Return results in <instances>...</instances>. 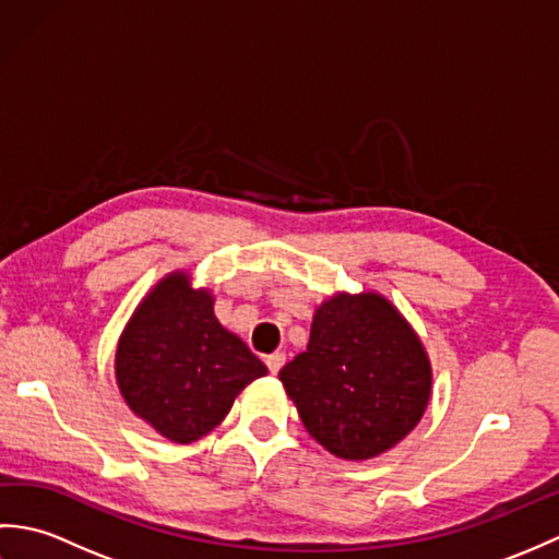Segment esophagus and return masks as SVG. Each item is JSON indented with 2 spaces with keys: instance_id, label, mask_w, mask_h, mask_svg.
I'll return each instance as SVG.
<instances>
[{
  "instance_id": "1",
  "label": "esophagus",
  "mask_w": 559,
  "mask_h": 559,
  "mask_svg": "<svg viewBox=\"0 0 559 559\" xmlns=\"http://www.w3.org/2000/svg\"><path fill=\"white\" fill-rule=\"evenodd\" d=\"M286 365V353H271V355H266V367H269V372L271 374H278V370L281 367Z\"/></svg>"
}]
</instances>
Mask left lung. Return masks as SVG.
<instances>
[{
	"label": "left lung",
	"instance_id": "obj_1",
	"mask_svg": "<svg viewBox=\"0 0 559 559\" xmlns=\"http://www.w3.org/2000/svg\"><path fill=\"white\" fill-rule=\"evenodd\" d=\"M278 379L319 444L338 459L365 461L420 423L432 367L386 298L338 293L317 307L307 350Z\"/></svg>",
	"mask_w": 559,
	"mask_h": 559
}]
</instances>
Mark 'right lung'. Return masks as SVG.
Wrapping results in <instances>:
<instances>
[{
  "instance_id": "right-lung-1",
  "label": "right lung",
  "mask_w": 559,
  "mask_h": 559,
  "mask_svg": "<svg viewBox=\"0 0 559 559\" xmlns=\"http://www.w3.org/2000/svg\"><path fill=\"white\" fill-rule=\"evenodd\" d=\"M266 365L213 314V295L175 271L124 326L115 377L127 406L170 442L189 444L228 415Z\"/></svg>"
}]
</instances>
